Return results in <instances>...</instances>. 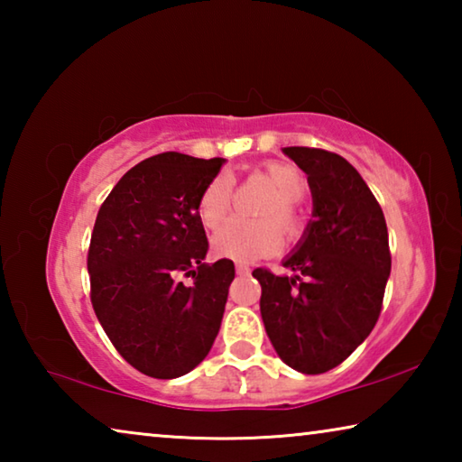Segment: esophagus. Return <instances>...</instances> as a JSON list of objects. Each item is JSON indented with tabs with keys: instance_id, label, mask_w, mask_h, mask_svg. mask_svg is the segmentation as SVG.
<instances>
[{
	"instance_id": "34e87169",
	"label": "esophagus",
	"mask_w": 462,
	"mask_h": 462,
	"mask_svg": "<svg viewBox=\"0 0 462 462\" xmlns=\"http://www.w3.org/2000/svg\"><path fill=\"white\" fill-rule=\"evenodd\" d=\"M250 271V267L246 263H236V273L238 275H246V273Z\"/></svg>"
}]
</instances>
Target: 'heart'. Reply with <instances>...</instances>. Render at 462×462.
I'll return each instance as SVG.
<instances>
[{
  "mask_svg": "<svg viewBox=\"0 0 462 462\" xmlns=\"http://www.w3.org/2000/svg\"><path fill=\"white\" fill-rule=\"evenodd\" d=\"M267 175L275 183L279 195L269 199L261 208L259 220H246L238 217L224 226L214 236V250L222 256L238 261H253L261 256L273 254L287 238L297 236L300 232V220H297L295 203L303 198L308 189V179L291 162H267ZM234 199V181L228 173L216 175L206 185L198 201V216L208 230H216L226 222L232 212ZM280 224L277 225L274 220Z\"/></svg>",
  "mask_w": 462,
  "mask_h": 462,
  "instance_id": "obj_1",
  "label": "heart"
}]
</instances>
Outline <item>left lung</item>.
I'll list each match as a JSON object with an SVG mask.
<instances>
[{
	"mask_svg": "<svg viewBox=\"0 0 462 462\" xmlns=\"http://www.w3.org/2000/svg\"><path fill=\"white\" fill-rule=\"evenodd\" d=\"M283 152L308 175L311 220L283 267L254 269L264 330L281 361L319 374L338 366L377 324L391 273L383 209L358 171L322 148Z\"/></svg>",
	"mask_w": 462,
	"mask_h": 462,
	"instance_id": "8db88e82",
	"label": "left lung"
}]
</instances>
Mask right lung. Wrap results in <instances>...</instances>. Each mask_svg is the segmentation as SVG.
<instances>
[{
  "label": "right lung",
  "instance_id": "right-lung-1",
  "mask_svg": "<svg viewBox=\"0 0 462 462\" xmlns=\"http://www.w3.org/2000/svg\"><path fill=\"white\" fill-rule=\"evenodd\" d=\"M224 162L151 156L116 183L97 212L88 254L93 310L116 350L148 377L193 371L220 332L234 263H203L198 201Z\"/></svg>",
  "mask_w": 462,
  "mask_h": 462
}]
</instances>
